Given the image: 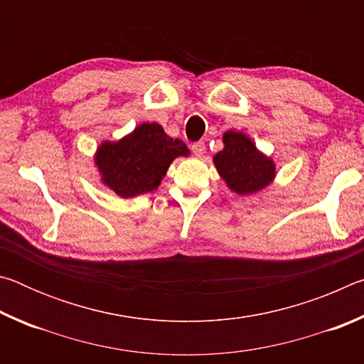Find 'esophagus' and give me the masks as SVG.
I'll list each match as a JSON object with an SVG mask.
<instances>
[{
	"label": "esophagus",
	"mask_w": 364,
	"mask_h": 364,
	"mask_svg": "<svg viewBox=\"0 0 364 364\" xmlns=\"http://www.w3.org/2000/svg\"><path fill=\"white\" fill-rule=\"evenodd\" d=\"M191 149H193V152L196 154L197 157L204 156V152H205V143H204V141H197V143H194L193 147H191Z\"/></svg>",
	"instance_id": "34e87169"
}]
</instances>
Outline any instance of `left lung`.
<instances>
[{"instance_id": "obj_1", "label": "left lung", "mask_w": 364, "mask_h": 364, "mask_svg": "<svg viewBox=\"0 0 364 364\" xmlns=\"http://www.w3.org/2000/svg\"><path fill=\"white\" fill-rule=\"evenodd\" d=\"M223 143L225 149L213 157V162L230 189L237 194H250L271 183L274 176L273 160L258 152L245 134L228 132Z\"/></svg>"}]
</instances>
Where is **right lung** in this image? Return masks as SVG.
<instances>
[{
	"label": "right lung",
	"mask_w": 364,
	"mask_h": 364,
	"mask_svg": "<svg viewBox=\"0 0 364 364\" xmlns=\"http://www.w3.org/2000/svg\"><path fill=\"white\" fill-rule=\"evenodd\" d=\"M188 154L186 144L165 134L159 123H143L119 143H102L96 165L110 189L133 197L157 189L173 159Z\"/></svg>",
	"instance_id": "right-lung-1"
}]
</instances>
